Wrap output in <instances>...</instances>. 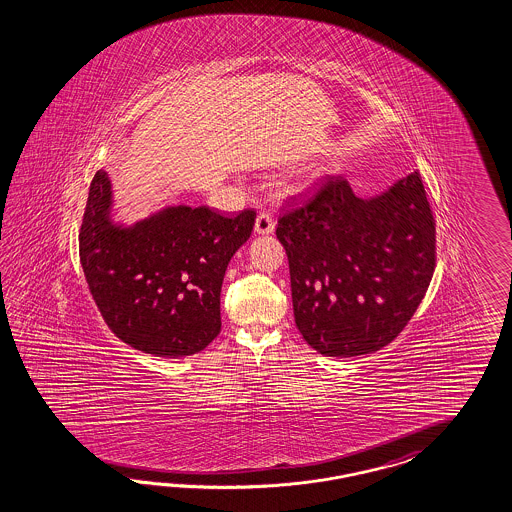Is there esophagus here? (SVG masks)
<instances>
[{
  "instance_id": "esophagus-1",
  "label": "esophagus",
  "mask_w": 512,
  "mask_h": 512,
  "mask_svg": "<svg viewBox=\"0 0 512 512\" xmlns=\"http://www.w3.org/2000/svg\"><path fill=\"white\" fill-rule=\"evenodd\" d=\"M276 225H274V218L270 212H259L257 214V220H255V233L257 235H270L274 233Z\"/></svg>"
}]
</instances>
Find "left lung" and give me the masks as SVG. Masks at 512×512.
Returning a JSON list of instances; mask_svg holds the SVG:
<instances>
[{
	"label": "left lung",
	"mask_w": 512,
	"mask_h": 512,
	"mask_svg": "<svg viewBox=\"0 0 512 512\" xmlns=\"http://www.w3.org/2000/svg\"><path fill=\"white\" fill-rule=\"evenodd\" d=\"M291 268L294 320L322 356L389 345L414 317L436 266V225L421 175L361 199L328 177L276 229Z\"/></svg>",
	"instance_id": "8db88e82"
}]
</instances>
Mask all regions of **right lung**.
Wrapping results in <instances>:
<instances>
[{
	"label": "right lung",
	"mask_w": 512,
	"mask_h": 512,
	"mask_svg": "<svg viewBox=\"0 0 512 512\" xmlns=\"http://www.w3.org/2000/svg\"><path fill=\"white\" fill-rule=\"evenodd\" d=\"M111 182L98 169L80 229V263L100 315L126 345L160 358L207 348L221 330L227 264L248 240L255 210L225 218L167 207L130 227L111 221Z\"/></svg>",
	"instance_id": "right-lung-1"
}]
</instances>
